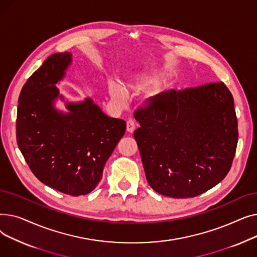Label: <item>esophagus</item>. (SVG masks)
I'll list each match as a JSON object with an SVG mask.
<instances>
[{
  "label": "esophagus",
  "instance_id": "1",
  "mask_svg": "<svg viewBox=\"0 0 257 257\" xmlns=\"http://www.w3.org/2000/svg\"><path fill=\"white\" fill-rule=\"evenodd\" d=\"M134 130H136V123H134L133 120L129 119V120L127 121V131H128L129 133H133Z\"/></svg>",
  "mask_w": 257,
  "mask_h": 257
}]
</instances>
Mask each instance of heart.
Listing matches in <instances>:
<instances>
[{
    "instance_id": "b5f03b06",
    "label": "heart",
    "mask_w": 257,
    "mask_h": 257,
    "mask_svg": "<svg viewBox=\"0 0 257 257\" xmlns=\"http://www.w3.org/2000/svg\"><path fill=\"white\" fill-rule=\"evenodd\" d=\"M110 89V93L111 97L119 102H123L126 99V93L124 91V89L120 87V85H118L117 83H110L109 86Z\"/></svg>"
}]
</instances>
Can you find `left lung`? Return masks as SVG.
<instances>
[{
  "instance_id": "8db88e82",
  "label": "left lung",
  "mask_w": 257,
  "mask_h": 257,
  "mask_svg": "<svg viewBox=\"0 0 257 257\" xmlns=\"http://www.w3.org/2000/svg\"><path fill=\"white\" fill-rule=\"evenodd\" d=\"M148 183L171 198L210 190L230 171L238 140L233 97L223 82L170 89L148 99L134 115Z\"/></svg>"
}]
</instances>
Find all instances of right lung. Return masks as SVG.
Here are the masks:
<instances>
[{"mask_svg":"<svg viewBox=\"0 0 257 257\" xmlns=\"http://www.w3.org/2000/svg\"><path fill=\"white\" fill-rule=\"evenodd\" d=\"M72 61L69 52L48 57L23 86L18 106L17 142L35 177L71 196L86 195L102 179L103 169L126 121L109 117L86 99L67 103L69 113L55 109V84Z\"/></svg>","mask_w":257,"mask_h":257,"instance_id":"right-lung-1","label":"right lung"}]
</instances>
